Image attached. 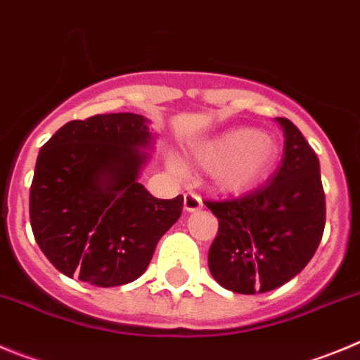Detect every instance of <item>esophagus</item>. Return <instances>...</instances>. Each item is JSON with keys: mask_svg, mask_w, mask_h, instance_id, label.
Listing matches in <instances>:
<instances>
[{"mask_svg": "<svg viewBox=\"0 0 360 360\" xmlns=\"http://www.w3.org/2000/svg\"><path fill=\"white\" fill-rule=\"evenodd\" d=\"M200 206H202V200H200V197L195 192L184 193V210L186 212H195Z\"/></svg>", "mask_w": 360, "mask_h": 360, "instance_id": "1", "label": "esophagus"}]
</instances>
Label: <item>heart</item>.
Here are the masks:
<instances>
[{"instance_id":"1","label":"heart","mask_w":360,"mask_h":360,"mask_svg":"<svg viewBox=\"0 0 360 360\" xmlns=\"http://www.w3.org/2000/svg\"><path fill=\"white\" fill-rule=\"evenodd\" d=\"M278 156L273 136L255 129H235L199 148L197 163L215 170V181L224 192H244L264 177Z\"/></svg>"}]
</instances>
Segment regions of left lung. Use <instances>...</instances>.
I'll return each instance as SVG.
<instances>
[{"label":"left lung","instance_id":"8db88e82","mask_svg":"<svg viewBox=\"0 0 360 360\" xmlns=\"http://www.w3.org/2000/svg\"><path fill=\"white\" fill-rule=\"evenodd\" d=\"M276 120L285 147L273 177L235 199L204 200L219 219L210 271L233 292H269L292 280L312 260L325 229L319 160L290 120Z\"/></svg>","mask_w":360,"mask_h":360}]
</instances>
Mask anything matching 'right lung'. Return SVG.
Listing matches in <instances>:
<instances>
[{
    "label": "right lung",
    "mask_w": 360,
    "mask_h": 360,
    "mask_svg": "<svg viewBox=\"0 0 360 360\" xmlns=\"http://www.w3.org/2000/svg\"><path fill=\"white\" fill-rule=\"evenodd\" d=\"M150 143L134 112L73 120L41 147L30 186L35 242L55 269L95 287L134 281L183 212L138 183Z\"/></svg>",
    "instance_id": "1"
}]
</instances>
